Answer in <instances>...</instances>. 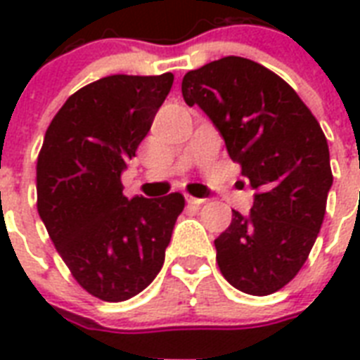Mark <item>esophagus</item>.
Returning <instances> with one entry per match:
<instances>
[{
    "label": "esophagus",
    "instance_id": "esophagus-1",
    "mask_svg": "<svg viewBox=\"0 0 360 360\" xmlns=\"http://www.w3.org/2000/svg\"><path fill=\"white\" fill-rule=\"evenodd\" d=\"M186 202L191 203V205H202V203H205V200H202V198L188 196V194H186Z\"/></svg>",
    "mask_w": 360,
    "mask_h": 360
}]
</instances>
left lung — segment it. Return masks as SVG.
<instances>
[{
	"mask_svg": "<svg viewBox=\"0 0 360 360\" xmlns=\"http://www.w3.org/2000/svg\"><path fill=\"white\" fill-rule=\"evenodd\" d=\"M181 91L209 115L256 191L250 214L233 211L214 239L220 273L243 293L271 295L295 278L323 224L327 138L295 89L252 59L228 56L191 70Z\"/></svg>",
	"mask_w": 360,
	"mask_h": 360,
	"instance_id": "left-lung-1",
	"label": "left lung"
}]
</instances>
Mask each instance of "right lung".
<instances>
[{"label": "right lung", "instance_id": "add662e5", "mask_svg": "<svg viewBox=\"0 0 360 360\" xmlns=\"http://www.w3.org/2000/svg\"><path fill=\"white\" fill-rule=\"evenodd\" d=\"M174 75H114L72 93L37 158V211L78 284L120 302L151 284L185 198L123 196L121 174L168 97Z\"/></svg>", "mask_w": 360, "mask_h": 360}]
</instances>
